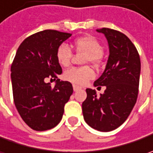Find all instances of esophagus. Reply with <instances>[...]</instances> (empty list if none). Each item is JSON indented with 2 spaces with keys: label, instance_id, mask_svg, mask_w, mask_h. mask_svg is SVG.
<instances>
[{
  "label": "esophagus",
  "instance_id": "obj_1",
  "mask_svg": "<svg viewBox=\"0 0 153 153\" xmlns=\"http://www.w3.org/2000/svg\"><path fill=\"white\" fill-rule=\"evenodd\" d=\"M73 89H74V91H78V90H80V89H82V88H80L79 86H76L74 84Z\"/></svg>",
  "mask_w": 153,
  "mask_h": 153
}]
</instances>
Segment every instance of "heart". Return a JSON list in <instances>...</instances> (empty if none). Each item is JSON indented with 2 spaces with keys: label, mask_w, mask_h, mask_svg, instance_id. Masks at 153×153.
I'll use <instances>...</instances> for the list:
<instances>
[{
  "label": "heart",
  "mask_w": 153,
  "mask_h": 153,
  "mask_svg": "<svg viewBox=\"0 0 153 153\" xmlns=\"http://www.w3.org/2000/svg\"><path fill=\"white\" fill-rule=\"evenodd\" d=\"M73 47L76 52L85 53L84 64L89 62L94 65L98 64L104 52L100 42L91 36H84L75 39ZM71 57L72 52L67 45L63 43L58 47L56 50V59L61 66H69L71 61ZM94 76L95 73L89 66L71 68L64 74L65 79L76 85H84L88 81L94 78Z\"/></svg>",
  "instance_id": "heart-1"
}]
</instances>
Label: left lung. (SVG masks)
I'll use <instances>...</instances> for the list:
<instances>
[{"mask_svg": "<svg viewBox=\"0 0 153 153\" xmlns=\"http://www.w3.org/2000/svg\"><path fill=\"white\" fill-rule=\"evenodd\" d=\"M108 41V61L103 74L94 85L105 86L103 94L87 88V98L82 103L85 122L93 128L108 132L122 125L134 108L138 97L140 59L135 46L123 33L101 28Z\"/></svg>", "mask_w": 153, "mask_h": 153, "instance_id": "8db88e82", "label": "left lung"}]
</instances>
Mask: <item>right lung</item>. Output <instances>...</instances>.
Returning a JSON list of instances; mask_svg holds the SVG:
<instances>
[{"label":"right lung","instance_id":"1","mask_svg":"<svg viewBox=\"0 0 153 153\" xmlns=\"http://www.w3.org/2000/svg\"><path fill=\"white\" fill-rule=\"evenodd\" d=\"M71 36L54 30L35 33L23 41L11 65L15 106L34 130L44 131L58 125L73 93L71 82L58 79L62 68L56 59L58 47ZM47 78L56 80L53 88L45 82Z\"/></svg>","mask_w":153,"mask_h":153}]
</instances>
